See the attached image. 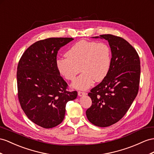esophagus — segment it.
<instances>
[{
	"label": "esophagus",
	"mask_w": 154,
	"mask_h": 154,
	"mask_svg": "<svg viewBox=\"0 0 154 154\" xmlns=\"http://www.w3.org/2000/svg\"><path fill=\"white\" fill-rule=\"evenodd\" d=\"M78 95L79 96H82L86 95V92H82V91H79V92H78Z\"/></svg>",
	"instance_id": "34e87169"
}]
</instances>
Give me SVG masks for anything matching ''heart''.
I'll use <instances>...</instances> for the list:
<instances>
[{
    "instance_id": "heart-1",
    "label": "heart",
    "mask_w": 154,
    "mask_h": 154,
    "mask_svg": "<svg viewBox=\"0 0 154 154\" xmlns=\"http://www.w3.org/2000/svg\"><path fill=\"white\" fill-rule=\"evenodd\" d=\"M67 58H60L57 66L62 75L73 81L80 69L82 73L72 86L85 90L93 81L100 82L107 75L111 61V51L107 44L82 39L75 43L66 53Z\"/></svg>"
}]
</instances>
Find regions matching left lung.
Here are the masks:
<instances>
[{
  "label": "left lung",
  "instance_id": "8db88e82",
  "mask_svg": "<svg viewBox=\"0 0 154 154\" xmlns=\"http://www.w3.org/2000/svg\"><path fill=\"white\" fill-rule=\"evenodd\" d=\"M100 36L107 40L111 47V65L103 81L88 94L92 105L86 115L92 124L105 128L121 120L135 99L140 65L137 51L125 39L112 34Z\"/></svg>",
  "mask_w": 154,
  "mask_h": 154
}]
</instances>
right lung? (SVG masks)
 Returning a JSON list of instances; mask_svg holds the SVG:
<instances>
[{"label": "right lung", "mask_w": 154, "mask_h": 154, "mask_svg": "<svg viewBox=\"0 0 154 154\" xmlns=\"http://www.w3.org/2000/svg\"><path fill=\"white\" fill-rule=\"evenodd\" d=\"M72 38H49L38 41L23 53L17 72L19 103L26 116L43 128L56 127L64 120L67 102L77 92L68 91V84L57 66L60 47Z\"/></svg>", "instance_id": "add662e5"}]
</instances>
